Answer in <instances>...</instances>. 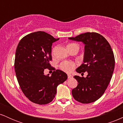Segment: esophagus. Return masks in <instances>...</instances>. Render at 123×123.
Here are the masks:
<instances>
[{
    "label": "esophagus",
    "instance_id": "esophagus-1",
    "mask_svg": "<svg viewBox=\"0 0 123 123\" xmlns=\"http://www.w3.org/2000/svg\"><path fill=\"white\" fill-rule=\"evenodd\" d=\"M68 79H71L72 77V76L71 74H68Z\"/></svg>",
    "mask_w": 123,
    "mask_h": 123
}]
</instances>
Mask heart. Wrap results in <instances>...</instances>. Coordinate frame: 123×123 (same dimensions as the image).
Listing matches in <instances>:
<instances>
[{
    "label": "heart",
    "instance_id": "1",
    "mask_svg": "<svg viewBox=\"0 0 123 123\" xmlns=\"http://www.w3.org/2000/svg\"><path fill=\"white\" fill-rule=\"evenodd\" d=\"M70 45H77L76 44H69L68 46H70ZM54 49H53L52 53H54ZM60 67L61 69L63 70V72L66 73H70L73 70V69L76 67V63L72 61H63L61 63Z\"/></svg>",
    "mask_w": 123,
    "mask_h": 123
}]
</instances>
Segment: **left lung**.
Segmentation results:
<instances>
[{
  "label": "left lung",
  "mask_w": 123,
  "mask_h": 123,
  "mask_svg": "<svg viewBox=\"0 0 123 123\" xmlns=\"http://www.w3.org/2000/svg\"><path fill=\"white\" fill-rule=\"evenodd\" d=\"M70 40L81 42L84 46L83 63L76 71L87 77L74 76L78 84L72 91L76 101L82 104H90L101 98L109 84L115 60L111 45L104 36L96 32H87Z\"/></svg>",
  "instance_id": "left-lung-1"
}]
</instances>
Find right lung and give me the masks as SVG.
I'll return each instance as SVG.
<instances>
[{
    "label": "right lung",
    "mask_w": 123,
    "mask_h": 123,
    "mask_svg": "<svg viewBox=\"0 0 123 123\" xmlns=\"http://www.w3.org/2000/svg\"><path fill=\"white\" fill-rule=\"evenodd\" d=\"M55 39L44 32L29 33L21 39L16 49L14 69L19 87L31 102L45 105L51 102L57 87L68 79L62 70L52 67V44ZM46 68L54 70L52 76L45 75Z\"/></svg>",
    "instance_id": "obj_1"
}]
</instances>
